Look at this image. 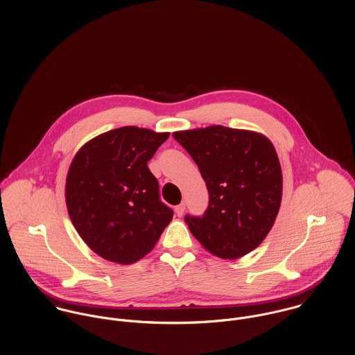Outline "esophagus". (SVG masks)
Here are the masks:
<instances>
[{
    "label": "esophagus",
    "instance_id": "34e87169",
    "mask_svg": "<svg viewBox=\"0 0 355 355\" xmlns=\"http://www.w3.org/2000/svg\"><path fill=\"white\" fill-rule=\"evenodd\" d=\"M184 210H186V203H180V205H178L176 207H175V211H176V214L179 216V217H182L183 216V213H184Z\"/></svg>",
    "mask_w": 355,
    "mask_h": 355
}]
</instances>
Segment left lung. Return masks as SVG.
<instances>
[{"mask_svg": "<svg viewBox=\"0 0 355 355\" xmlns=\"http://www.w3.org/2000/svg\"><path fill=\"white\" fill-rule=\"evenodd\" d=\"M172 135L198 165L209 193L202 216L184 217L191 234L224 259L253 252L273 227L282 202V168L272 142L223 125Z\"/></svg>", "mask_w": 355, "mask_h": 355, "instance_id": "8db88e82", "label": "left lung"}]
</instances>
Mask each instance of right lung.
I'll use <instances>...</instances> for the list:
<instances>
[{
	"label": "right lung",
	"instance_id": "obj_1",
	"mask_svg": "<svg viewBox=\"0 0 355 355\" xmlns=\"http://www.w3.org/2000/svg\"><path fill=\"white\" fill-rule=\"evenodd\" d=\"M168 132L121 127L89 141L71 162L65 201L85 243L102 258L128 265L150 253L173 211L159 200L148 161Z\"/></svg>",
	"mask_w": 355,
	"mask_h": 355
}]
</instances>
